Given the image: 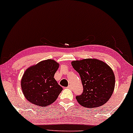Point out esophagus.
<instances>
[{
  "mask_svg": "<svg viewBox=\"0 0 133 133\" xmlns=\"http://www.w3.org/2000/svg\"><path fill=\"white\" fill-rule=\"evenodd\" d=\"M67 88H68V89H72V87H71L70 85H69L67 87Z\"/></svg>",
  "mask_w": 133,
  "mask_h": 133,
  "instance_id": "1",
  "label": "esophagus"
}]
</instances>
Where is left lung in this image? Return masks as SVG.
<instances>
[{"instance_id":"obj_1","label":"left lung","mask_w":133,"mask_h":133,"mask_svg":"<svg viewBox=\"0 0 133 133\" xmlns=\"http://www.w3.org/2000/svg\"><path fill=\"white\" fill-rule=\"evenodd\" d=\"M81 78L83 92L76 97L77 102L88 108L104 105L111 98L115 87V75L105 62L95 58L71 62Z\"/></svg>"}]
</instances>
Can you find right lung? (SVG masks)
Instances as JSON below:
<instances>
[{
    "label": "right lung",
    "mask_w": 133,
    "mask_h": 133,
    "mask_svg": "<svg viewBox=\"0 0 133 133\" xmlns=\"http://www.w3.org/2000/svg\"><path fill=\"white\" fill-rule=\"evenodd\" d=\"M59 66L54 59H48L27 68L22 75L21 85L22 93L29 102L45 107L57 99L63 90L54 78Z\"/></svg>",
    "instance_id": "add662e5"
}]
</instances>
